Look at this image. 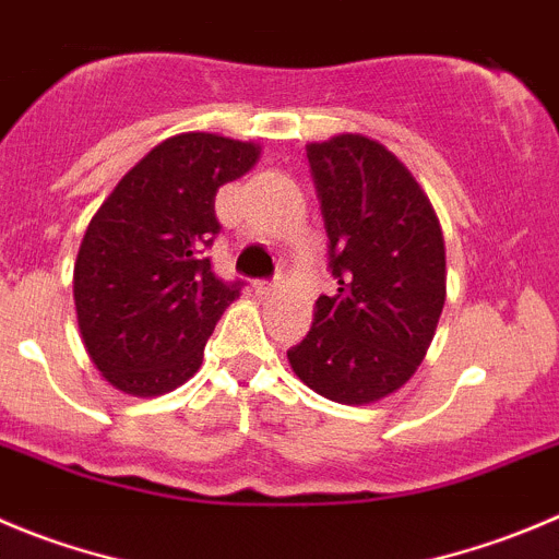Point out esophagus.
I'll list each match as a JSON object with an SVG mask.
<instances>
[{
	"instance_id": "34e87169",
	"label": "esophagus",
	"mask_w": 559,
	"mask_h": 559,
	"mask_svg": "<svg viewBox=\"0 0 559 559\" xmlns=\"http://www.w3.org/2000/svg\"><path fill=\"white\" fill-rule=\"evenodd\" d=\"M255 295H262V297H270L278 292V281H255L253 284Z\"/></svg>"
}]
</instances>
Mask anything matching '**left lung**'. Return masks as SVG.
Listing matches in <instances>:
<instances>
[{"label": "left lung", "mask_w": 559, "mask_h": 559, "mask_svg": "<svg viewBox=\"0 0 559 559\" xmlns=\"http://www.w3.org/2000/svg\"><path fill=\"white\" fill-rule=\"evenodd\" d=\"M311 179L336 295L289 356L309 389L344 405L378 403L411 380L447 297L444 234L411 170L378 140L311 143Z\"/></svg>", "instance_id": "1"}]
</instances>
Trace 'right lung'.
Listing matches in <instances>:
<instances>
[{
	"label": "right lung",
	"instance_id": "add662e5",
	"mask_svg": "<svg viewBox=\"0 0 559 559\" xmlns=\"http://www.w3.org/2000/svg\"><path fill=\"white\" fill-rule=\"evenodd\" d=\"M259 145L187 132L151 148L102 203L74 264L82 342L132 397H159L198 372L206 338L242 281L212 273L215 195L248 174Z\"/></svg>",
	"mask_w": 559,
	"mask_h": 559
}]
</instances>
